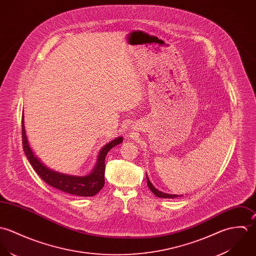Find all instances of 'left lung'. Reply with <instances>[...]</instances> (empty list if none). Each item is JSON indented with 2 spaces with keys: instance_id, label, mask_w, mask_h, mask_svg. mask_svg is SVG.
I'll return each mask as SVG.
<instances>
[{
  "instance_id": "8db88e82",
  "label": "left lung",
  "mask_w": 256,
  "mask_h": 256,
  "mask_svg": "<svg viewBox=\"0 0 256 256\" xmlns=\"http://www.w3.org/2000/svg\"><path fill=\"white\" fill-rule=\"evenodd\" d=\"M146 181H148V188L152 190V192L154 193L155 196L159 197V198H166V199H173V198H178V197H181L179 195H171V194H167V193H163L161 191H158L154 185L152 184V182L150 181V178L148 177V174H146Z\"/></svg>"
}]
</instances>
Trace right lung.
Returning a JSON list of instances; mask_svg holds the SVG:
<instances>
[{"mask_svg":"<svg viewBox=\"0 0 256 256\" xmlns=\"http://www.w3.org/2000/svg\"><path fill=\"white\" fill-rule=\"evenodd\" d=\"M22 148L24 152L26 155L30 163L36 170V172L38 174V176L50 186H52L55 189H58L62 192L75 195V196H81V197H92L96 195L104 185V158L106 154L116 146L122 144V138H118L104 146L101 150L98 161L96 164V167L87 176L78 177V176H70L61 174L55 171H52L46 167L32 152L24 126V114L22 120Z\"/></svg>","mask_w":256,"mask_h":256,"instance_id":"right-lung-1","label":"right lung"}]
</instances>
